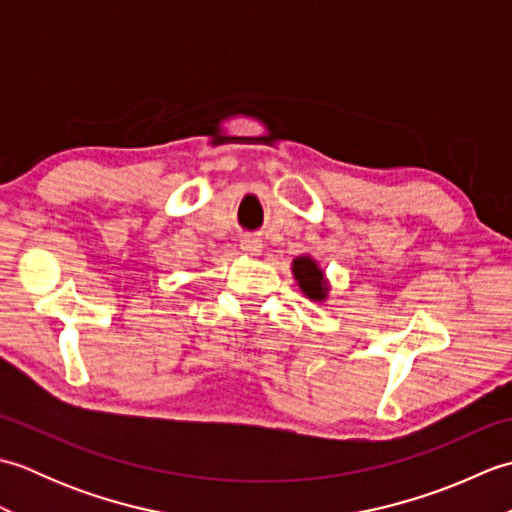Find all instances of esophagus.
<instances>
[{
  "instance_id": "1",
  "label": "esophagus",
  "mask_w": 512,
  "mask_h": 512,
  "mask_svg": "<svg viewBox=\"0 0 512 512\" xmlns=\"http://www.w3.org/2000/svg\"><path fill=\"white\" fill-rule=\"evenodd\" d=\"M239 248H242L246 255H259L262 253V239L255 235H242V239H239Z\"/></svg>"
}]
</instances>
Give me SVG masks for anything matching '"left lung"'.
I'll list each match as a JSON object with an SVG mask.
<instances>
[{"label":"left lung","instance_id":"1","mask_svg":"<svg viewBox=\"0 0 512 512\" xmlns=\"http://www.w3.org/2000/svg\"><path fill=\"white\" fill-rule=\"evenodd\" d=\"M292 273H295V279L299 288L303 290V295L314 301H323L328 297V284H325L323 270L312 257H297L295 262H292Z\"/></svg>","mask_w":512,"mask_h":512}]
</instances>
